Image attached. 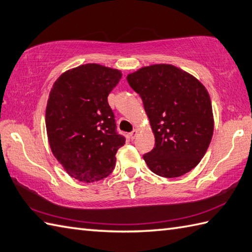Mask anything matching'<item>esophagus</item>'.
<instances>
[{
  "label": "esophagus",
  "mask_w": 252,
  "mask_h": 252,
  "mask_svg": "<svg viewBox=\"0 0 252 252\" xmlns=\"http://www.w3.org/2000/svg\"><path fill=\"white\" fill-rule=\"evenodd\" d=\"M137 133H138V129H136V128H135V129H133V130L129 133V136H130V139H131V140H133V139L136 138Z\"/></svg>",
  "instance_id": "1"
}]
</instances>
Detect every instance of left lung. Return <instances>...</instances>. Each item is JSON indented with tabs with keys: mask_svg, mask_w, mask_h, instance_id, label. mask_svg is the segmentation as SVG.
Listing matches in <instances>:
<instances>
[{
	"mask_svg": "<svg viewBox=\"0 0 252 252\" xmlns=\"http://www.w3.org/2000/svg\"><path fill=\"white\" fill-rule=\"evenodd\" d=\"M141 97L155 137L144 154L149 168L165 178L192 170L204 158L214 133V114L206 87L172 64H152L127 75Z\"/></svg>",
	"mask_w": 252,
	"mask_h": 252,
	"instance_id": "left-lung-1",
	"label": "left lung"
}]
</instances>
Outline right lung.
Listing matches in <instances>:
<instances>
[{"mask_svg":"<svg viewBox=\"0 0 252 252\" xmlns=\"http://www.w3.org/2000/svg\"><path fill=\"white\" fill-rule=\"evenodd\" d=\"M120 70L86 63L63 72L50 89L45 113L49 147L69 176L91 183L108 177L125 144L108 96Z\"/></svg>","mask_w":252,"mask_h":252,"instance_id":"1","label":"right lung"}]
</instances>
